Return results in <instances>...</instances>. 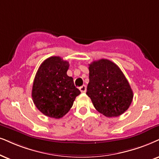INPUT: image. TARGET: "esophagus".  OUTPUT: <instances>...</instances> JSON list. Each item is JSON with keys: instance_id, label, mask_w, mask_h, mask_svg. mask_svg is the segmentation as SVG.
Wrapping results in <instances>:
<instances>
[{"instance_id": "34e87169", "label": "esophagus", "mask_w": 159, "mask_h": 159, "mask_svg": "<svg viewBox=\"0 0 159 159\" xmlns=\"http://www.w3.org/2000/svg\"><path fill=\"white\" fill-rule=\"evenodd\" d=\"M80 91H81L82 93H84V92H86V86L85 85H83L81 87L79 88Z\"/></svg>"}]
</instances>
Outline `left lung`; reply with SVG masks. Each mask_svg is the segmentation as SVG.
<instances>
[{
    "label": "left lung",
    "instance_id": "1",
    "mask_svg": "<svg viewBox=\"0 0 159 159\" xmlns=\"http://www.w3.org/2000/svg\"><path fill=\"white\" fill-rule=\"evenodd\" d=\"M89 82L86 94L95 109L107 117L121 115L133 100V91L125 76L116 64L102 59L89 67Z\"/></svg>",
    "mask_w": 159,
    "mask_h": 159
}]
</instances>
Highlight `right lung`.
Returning a JSON list of instances; mask_svg holds the SVG:
<instances>
[{
  "label": "right lung",
  "mask_w": 159,
  "mask_h": 159,
  "mask_svg": "<svg viewBox=\"0 0 159 159\" xmlns=\"http://www.w3.org/2000/svg\"><path fill=\"white\" fill-rule=\"evenodd\" d=\"M69 62L59 56L45 60L38 69L32 87L36 107L49 117L59 119L70 111L75 98L81 94L73 78L67 75Z\"/></svg>",
  "instance_id": "1"
}]
</instances>
